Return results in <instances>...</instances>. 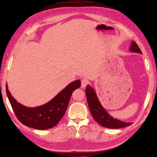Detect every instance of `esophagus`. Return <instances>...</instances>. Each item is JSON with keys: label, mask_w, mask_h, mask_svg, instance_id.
I'll return each mask as SVG.
<instances>
[{"label": "esophagus", "mask_w": 157, "mask_h": 157, "mask_svg": "<svg viewBox=\"0 0 157 157\" xmlns=\"http://www.w3.org/2000/svg\"><path fill=\"white\" fill-rule=\"evenodd\" d=\"M88 80H86V79H82V80H81V87H82V88H85L86 86H87V85L88 84Z\"/></svg>", "instance_id": "34e87169"}]
</instances>
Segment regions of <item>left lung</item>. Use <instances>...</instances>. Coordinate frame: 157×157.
Masks as SVG:
<instances>
[{
    "instance_id": "left-lung-1",
    "label": "left lung",
    "mask_w": 157,
    "mask_h": 157,
    "mask_svg": "<svg viewBox=\"0 0 157 157\" xmlns=\"http://www.w3.org/2000/svg\"><path fill=\"white\" fill-rule=\"evenodd\" d=\"M129 50L132 52L142 54L137 44L132 41ZM86 94L90 112L95 121L101 126L110 128H119L131 125L132 123L125 122L114 118L104 109L101 105L93 88L87 85L86 89Z\"/></svg>"
}]
</instances>
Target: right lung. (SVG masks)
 <instances>
[{
	"label": "right lung",
	"instance_id": "1",
	"mask_svg": "<svg viewBox=\"0 0 157 157\" xmlns=\"http://www.w3.org/2000/svg\"><path fill=\"white\" fill-rule=\"evenodd\" d=\"M80 85L79 80L71 82L48 103L35 108L17 103L9 91L7 84L6 89L9 102L19 121L27 127L45 130L56 125L61 121L67 111L71 94Z\"/></svg>",
	"mask_w": 157,
	"mask_h": 157
}]
</instances>
